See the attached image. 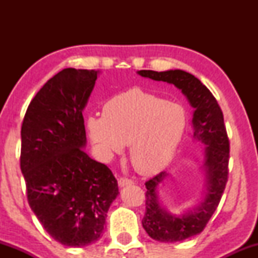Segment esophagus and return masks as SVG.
Segmentation results:
<instances>
[{
    "label": "esophagus",
    "mask_w": 258,
    "mask_h": 258,
    "mask_svg": "<svg viewBox=\"0 0 258 258\" xmlns=\"http://www.w3.org/2000/svg\"><path fill=\"white\" fill-rule=\"evenodd\" d=\"M133 180L130 178H126V177H121L119 179V185L120 186H126V185H132L133 184Z\"/></svg>",
    "instance_id": "obj_1"
}]
</instances>
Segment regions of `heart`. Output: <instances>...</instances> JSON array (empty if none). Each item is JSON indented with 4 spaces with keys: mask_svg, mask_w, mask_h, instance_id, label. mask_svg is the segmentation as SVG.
I'll return each instance as SVG.
<instances>
[{
    "mask_svg": "<svg viewBox=\"0 0 258 258\" xmlns=\"http://www.w3.org/2000/svg\"><path fill=\"white\" fill-rule=\"evenodd\" d=\"M188 123L178 103L131 88L105 103L103 116H90V137L108 154L121 153L131 144V161L138 172L152 174L168 165Z\"/></svg>",
    "mask_w": 258,
    "mask_h": 258,
    "instance_id": "obj_1",
    "label": "heart"
}]
</instances>
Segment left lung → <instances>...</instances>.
<instances>
[{
  "label": "left lung",
  "instance_id": "1",
  "mask_svg": "<svg viewBox=\"0 0 258 258\" xmlns=\"http://www.w3.org/2000/svg\"><path fill=\"white\" fill-rule=\"evenodd\" d=\"M143 78L172 84L183 92L194 108L193 138L205 148L206 193L200 205L184 215L174 216L165 211L158 200L156 188L165 177L160 172L146 182V215L142 224L148 235L161 242L182 241L201 233L215 214L228 180L229 138L224 126L223 112L214 94L199 79L183 70L153 72L141 70Z\"/></svg>",
  "mask_w": 258,
  "mask_h": 258
}]
</instances>
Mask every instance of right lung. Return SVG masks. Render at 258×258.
<instances>
[{"instance_id":"1","label":"right lung","mask_w":258,"mask_h":258,"mask_svg":"<svg viewBox=\"0 0 258 258\" xmlns=\"http://www.w3.org/2000/svg\"><path fill=\"white\" fill-rule=\"evenodd\" d=\"M97 75L68 68L49 79L29 104L20 133L28 203L46 232L65 246L98 240L119 194L110 168L82 149V110Z\"/></svg>"}]
</instances>
